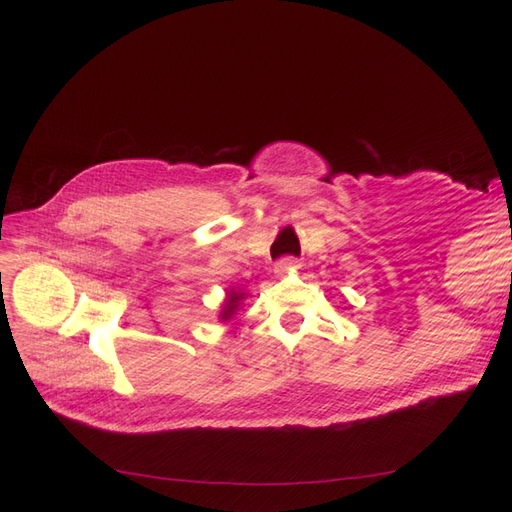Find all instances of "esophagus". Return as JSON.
Segmentation results:
<instances>
[{
  "mask_svg": "<svg viewBox=\"0 0 512 512\" xmlns=\"http://www.w3.org/2000/svg\"><path fill=\"white\" fill-rule=\"evenodd\" d=\"M297 269H299V260H294V258H284L280 262H275V275L277 277H284L288 273H294Z\"/></svg>",
  "mask_w": 512,
  "mask_h": 512,
  "instance_id": "obj_1",
  "label": "esophagus"
}]
</instances>
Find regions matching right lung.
I'll return each mask as SVG.
<instances>
[{"mask_svg":"<svg viewBox=\"0 0 512 512\" xmlns=\"http://www.w3.org/2000/svg\"><path fill=\"white\" fill-rule=\"evenodd\" d=\"M243 299V294H239V292H235L232 290L230 294H228V299H226V303H224V309H222V320H228L232 314H235V309H237V305H239V301Z\"/></svg>","mask_w":512,"mask_h":512,"instance_id":"obj_1","label":"right lung"}]
</instances>
